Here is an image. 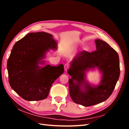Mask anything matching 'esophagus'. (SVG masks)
Returning a JSON list of instances; mask_svg holds the SVG:
<instances>
[{
    "label": "esophagus",
    "mask_w": 129,
    "mask_h": 129,
    "mask_svg": "<svg viewBox=\"0 0 129 129\" xmlns=\"http://www.w3.org/2000/svg\"><path fill=\"white\" fill-rule=\"evenodd\" d=\"M69 67H70V65L68 63L65 64V65H64V69H65V70L67 71V70L69 69Z\"/></svg>",
    "instance_id": "obj_1"
}]
</instances>
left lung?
<instances>
[{
    "mask_svg": "<svg viewBox=\"0 0 129 129\" xmlns=\"http://www.w3.org/2000/svg\"><path fill=\"white\" fill-rule=\"evenodd\" d=\"M96 49L89 53L81 52L71 63L68 74L69 92L74 103L88 107L106 100L112 94L120 76L117 52L107 42L95 40ZM97 68L102 74L98 85L91 86L86 80L85 72Z\"/></svg>",
    "mask_w": 129,
    "mask_h": 129,
    "instance_id": "1",
    "label": "left lung"
}]
</instances>
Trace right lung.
<instances>
[{
	"mask_svg": "<svg viewBox=\"0 0 129 129\" xmlns=\"http://www.w3.org/2000/svg\"><path fill=\"white\" fill-rule=\"evenodd\" d=\"M57 49V42L51 34L30 33L13 45L7 61L9 84L27 101L45 99L53 83L64 73L63 64L44 65L46 53Z\"/></svg>",
	"mask_w": 129,
	"mask_h": 129,
	"instance_id": "right-lung-1",
	"label": "right lung"
}]
</instances>
